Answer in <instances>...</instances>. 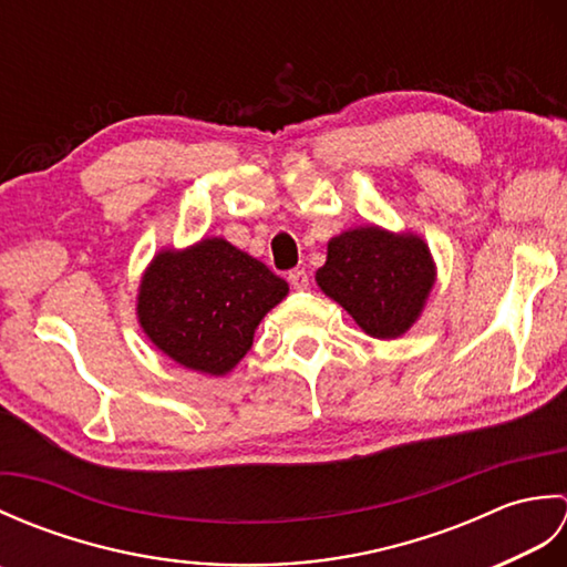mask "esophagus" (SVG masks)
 <instances>
[{
  "mask_svg": "<svg viewBox=\"0 0 567 567\" xmlns=\"http://www.w3.org/2000/svg\"><path fill=\"white\" fill-rule=\"evenodd\" d=\"M287 280H290V285L295 287V290H307V287H309L307 270H292L290 275H287Z\"/></svg>",
  "mask_w": 567,
  "mask_h": 567,
  "instance_id": "34e87169",
  "label": "esophagus"
}]
</instances>
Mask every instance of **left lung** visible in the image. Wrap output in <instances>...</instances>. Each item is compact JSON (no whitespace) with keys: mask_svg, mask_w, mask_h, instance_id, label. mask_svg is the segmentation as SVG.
Masks as SVG:
<instances>
[{"mask_svg":"<svg viewBox=\"0 0 567 567\" xmlns=\"http://www.w3.org/2000/svg\"><path fill=\"white\" fill-rule=\"evenodd\" d=\"M315 280L368 336L392 341L419 321L436 282V262L414 231L368 224L329 240Z\"/></svg>","mask_w":567,"mask_h":567,"instance_id":"8db88e82","label":"left lung"}]
</instances>
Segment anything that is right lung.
<instances>
[{
	"instance_id": "1",
	"label": "right lung",
	"mask_w": 567,
	"mask_h": 567,
	"mask_svg": "<svg viewBox=\"0 0 567 567\" xmlns=\"http://www.w3.org/2000/svg\"><path fill=\"white\" fill-rule=\"evenodd\" d=\"M290 292L268 265L221 236L163 248L141 275L136 319L173 363L224 378L244 358L258 323Z\"/></svg>"
}]
</instances>
